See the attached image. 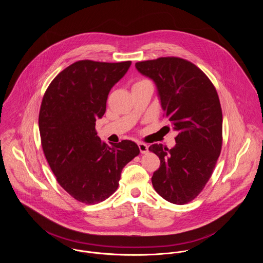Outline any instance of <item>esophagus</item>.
<instances>
[{
  "label": "esophagus",
  "instance_id": "34e87169",
  "mask_svg": "<svg viewBox=\"0 0 263 263\" xmlns=\"http://www.w3.org/2000/svg\"><path fill=\"white\" fill-rule=\"evenodd\" d=\"M138 146H139V149L142 154H146L149 151V147L144 143H139Z\"/></svg>",
  "mask_w": 263,
  "mask_h": 263
}]
</instances>
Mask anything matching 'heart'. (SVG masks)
Masks as SVG:
<instances>
[{
    "label": "heart",
    "instance_id": "heart-1",
    "mask_svg": "<svg viewBox=\"0 0 263 263\" xmlns=\"http://www.w3.org/2000/svg\"><path fill=\"white\" fill-rule=\"evenodd\" d=\"M144 82H148V81H145V80H143V81H140V82H138L137 84H139V83H144Z\"/></svg>",
    "mask_w": 263,
    "mask_h": 263
}]
</instances>
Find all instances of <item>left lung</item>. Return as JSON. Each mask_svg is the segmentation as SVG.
I'll list each match as a JSON object with an SVG mask.
<instances>
[{
  "label": "left lung",
  "instance_id": "1",
  "mask_svg": "<svg viewBox=\"0 0 263 263\" xmlns=\"http://www.w3.org/2000/svg\"><path fill=\"white\" fill-rule=\"evenodd\" d=\"M136 68L155 83L165 116L178 133L171 149L150 146L161 162L152 184L167 201L187 203L211 178L222 149L218 93L205 74L183 59L160 58L139 62Z\"/></svg>",
  "mask_w": 263,
  "mask_h": 263
}]
</instances>
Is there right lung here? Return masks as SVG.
<instances>
[{
    "label": "right lung",
    "instance_id": "right-lung-1",
    "mask_svg": "<svg viewBox=\"0 0 263 263\" xmlns=\"http://www.w3.org/2000/svg\"><path fill=\"white\" fill-rule=\"evenodd\" d=\"M130 65L79 61L57 76L44 93L38 118L42 150L57 181L81 202L108 198L123 167L140 154L128 140L108 146L95 129L111 88Z\"/></svg>",
    "mask_w": 263,
    "mask_h": 263
}]
</instances>
